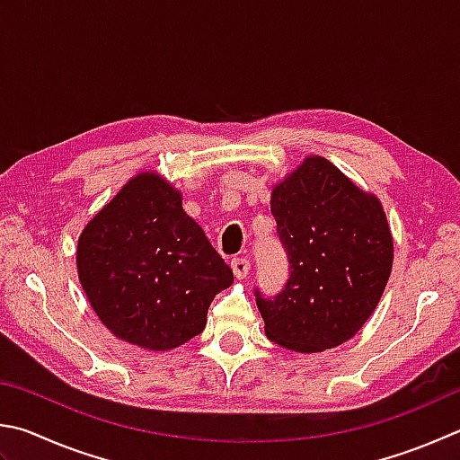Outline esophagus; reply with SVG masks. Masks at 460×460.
Wrapping results in <instances>:
<instances>
[{"label":"esophagus","mask_w":460,"mask_h":460,"mask_svg":"<svg viewBox=\"0 0 460 460\" xmlns=\"http://www.w3.org/2000/svg\"><path fill=\"white\" fill-rule=\"evenodd\" d=\"M231 270L233 273H235V278H245V275L249 273V259L245 257H233L231 259Z\"/></svg>","instance_id":"esophagus-1"}]
</instances>
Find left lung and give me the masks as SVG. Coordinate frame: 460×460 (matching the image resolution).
<instances>
[{"instance_id": "1", "label": "left lung", "mask_w": 460, "mask_h": 460, "mask_svg": "<svg viewBox=\"0 0 460 460\" xmlns=\"http://www.w3.org/2000/svg\"><path fill=\"white\" fill-rule=\"evenodd\" d=\"M271 215L289 278L255 302L267 338L294 352H320L360 332L392 270L386 215L322 156L305 158L273 189Z\"/></svg>"}]
</instances>
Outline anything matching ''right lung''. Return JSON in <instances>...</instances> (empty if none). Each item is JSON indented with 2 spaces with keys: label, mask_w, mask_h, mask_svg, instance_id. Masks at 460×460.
<instances>
[{
  "label": "right lung",
  "mask_w": 460,
  "mask_h": 460,
  "mask_svg": "<svg viewBox=\"0 0 460 460\" xmlns=\"http://www.w3.org/2000/svg\"><path fill=\"white\" fill-rule=\"evenodd\" d=\"M78 275L90 305L116 338L155 352L205 330L231 267L182 211L181 193L143 172L92 219L78 239Z\"/></svg>",
  "instance_id": "obj_1"
}]
</instances>
